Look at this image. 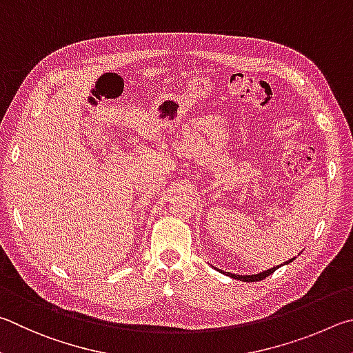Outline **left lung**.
<instances>
[{
    "label": "left lung",
    "instance_id": "8db88e82",
    "mask_svg": "<svg viewBox=\"0 0 353 353\" xmlns=\"http://www.w3.org/2000/svg\"><path fill=\"white\" fill-rule=\"evenodd\" d=\"M294 259H296V257L290 259V261L283 262V263H281V265H277V267H273V268H270V270H265V271H262V273H257V274H232V273H228V271H221V270H219V271H220V273H223V274H226V276L232 277V279L243 281V282H257V281L265 279V277H268L271 273H274V271H276L277 268H279V267H282V265H288L290 262H293Z\"/></svg>",
    "mask_w": 353,
    "mask_h": 353
}]
</instances>
